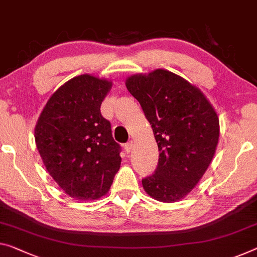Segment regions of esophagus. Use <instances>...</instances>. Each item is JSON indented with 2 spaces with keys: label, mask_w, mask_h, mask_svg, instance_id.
<instances>
[{
  "label": "esophagus",
  "mask_w": 257,
  "mask_h": 257,
  "mask_svg": "<svg viewBox=\"0 0 257 257\" xmlns=\"http://www.w3.org/2000/svg\"><path fill=\"white\" fill-rule=\"evenodd\" d=\"M132 148H133V141H128V142H126V144L124 145V149L127 153L131 152Z\"/></svg>",
  "instance_id": "esophagus-1"
}]
</instances>
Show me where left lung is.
<instances>
[{
    "label": "left lung",
    "instance_id": "1",
    "mask_svg": "<svg viewBox=\"0 0 257 257\" xmlns=\"http://www.w3.org/2000/svg\"><path fill=\"white\" fill-rule=\"evenodd\" d=\"M159 146V163L142 179L147 194L161 202L186 196L208 169L219 138L217 113L201 90L167 70L126 79Z\"/></svg>",
    "mask_w": 257,
    "mask_h": 257
}]
</instances>
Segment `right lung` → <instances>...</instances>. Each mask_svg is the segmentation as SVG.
<instances>
[{
    "label": "right lung",
    "instance_id": "right-lung-1",
    "mask_svg": "<svg viewBox=\"0 0 257 257\" xmlns=\"http://www.w3.org/2000/svg\"><path fill=\"white\" fill-rule=\"evenodd\" d=\"M111 85L90 74L72 78L50 96L35 125L47 171L76 200L105 195L120 168V146L100 110Z\"/></svg>",
    "mask_w": 257,
    "mask_h": 257
}]
</instances>
